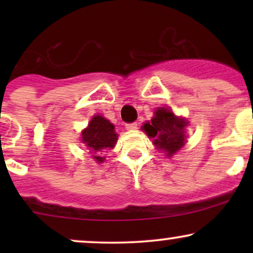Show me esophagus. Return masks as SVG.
Wrapping results in <instances>:
<instances>
[{
    "label": "esophagus",
    "mask_w": 253,
    "mask_h": 253,
    "mask_svg": "<svg viewBox=\"0 0 253 253\" xmlns=\"http://www.w3.org/2000/svg\"><path fill=\"white\" fill-rule=\"evenodd\" d=\"M136 127H138V124H136V123H132V124H127L126 125V128L128 130H134V129H136Z\"/></svg>",
    "instance_id": "1"
}]
</instances>
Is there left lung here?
<instances>
[{
  "label": "left lung",
  "instance_id": "obj_1",
  "mask_svg": "<svg viewBox=\"0 0 253 253\" xmlns=\"http://www.w3.org/2000/svg\"><path fill=\"white\" fill-rule=\"evenodd\" d=\"M189 124L185 119L176 117L172 110L157 108L155 117L149 123L144 124L143 130L158 150L167 152L168 157L173 156L185 144V126Z\"/></svg>",
  "mask_w": 253,
  "mask_h": 253
}]
</instances>
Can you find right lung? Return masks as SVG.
Returning <instances> with one entry per match:
<instances>
[{"label": "right lung", "instance_id": "1", "mask_svg": "<svg viewBox=\"0 0 253 253\" xmlns=\"http://www.w3.org/2000/svg\"><path fill=\"white\" fill-rule=\"evenodd\" d=\"M115 126L109 120L104 119L101 115H95L85 129L82 132V141L86 147L94 153L92 158L97 163H102L104 157H101L100 153L103 150L113 149L118 141V134L115 133Z\"/></svg>", "mask_w": 253, "mask_h": 253}]
</instances>
